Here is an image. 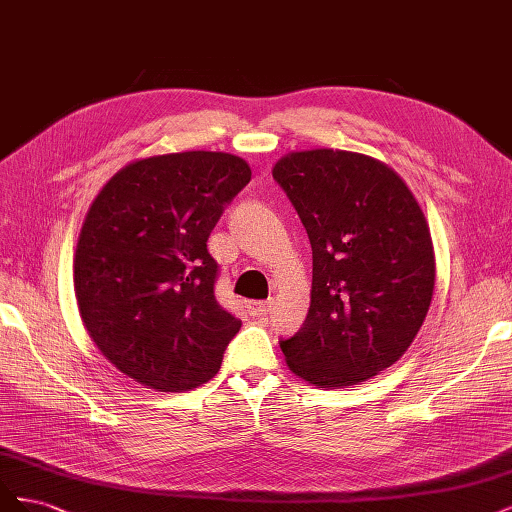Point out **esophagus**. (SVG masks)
Listing matches in <instances>:
<instances>
[{"label": "esophagus", "mask_w": 512, "mask_h": 512, "mask_svg": "<svg viewBox=\"0 0 512 512\" xmlns=\"http://www.w3.org/2000/svg\"><path fill=\"white\" fill-rule=\"evenodd\" d=\"M247 309H250L252 316H267L273 309V301H250Z\"/></svg>", "instance_id": "esophagus-1"}]
</instances>
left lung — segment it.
Segmentation results:
<instances>
[{
	"mask_svg": "<svg viewBox=\"0 0 512 512\" xmlns=\"http://www.w3.org/2000/svg\"><path fill=\"white\" fill-rule=\"evenodd\" d=\"M273 179L312 243V303L280 346L305 382L331 389L401 359L433 297L436 260L425 215L395 170L339 149L294 151Z\"/></svg>",
	"mask_w": 512,
	"mask_h": 512,
	"instance_id": "obj_1",
	"label": "left lung"
}]
</instances>
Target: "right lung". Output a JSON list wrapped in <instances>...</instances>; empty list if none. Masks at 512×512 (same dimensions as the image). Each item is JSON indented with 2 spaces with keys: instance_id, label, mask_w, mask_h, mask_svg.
Wrapping results in <instances>:
<instances>
[{
  "instance_id": "right-lung-1",
  "label": "right lung",
  "mask_w": 512,
  "mask_h": 512,
  "mask_svg": "<svg viewBox=\"0 0 512 512\" xmlns=\"http://www.w3.org/2000/svg\"><path fill=\"white\" fill-rule=\"evenodd\" d=\"M250 179L230 153H166L121 168L87 211L74 256L83 324L106 359L147 389L205 384L241 329L215 299L220 269L207 239Z\"/></svg>"
}]
</instances>
